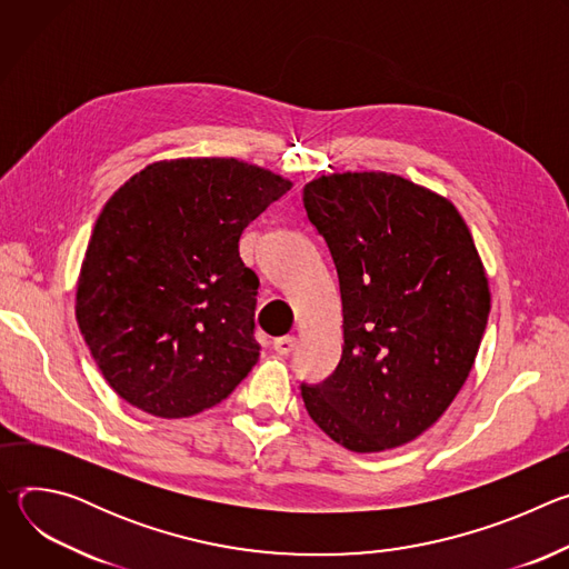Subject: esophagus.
<instances>
[{
    "label": "esophagus",
    "instance_id": "obj_1",
    "mask_svg": "<svg viewBox=\"0 0 569 569\" xmlns=\"http://www.w3.org/2000/svg\"><path fill=\"white\" fill-rule=\"evenodd\" d=\"M295 347H297V340H295L292 336H283V338H277V340L272 342V349H274L279 356H290V353L295 351Z\"/></svg>",
    "mask_w": 569,
    "mask_h": 569
}]
</instances>
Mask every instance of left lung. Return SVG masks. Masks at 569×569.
I'll list each match as a JSON object with an SVG mask.
<instances>
[{"instance_id": "8db88e82", "label": "left lung", "mask_w": 569, "mask_h": 569, "mask_svg": "<svg viewBox=\"0 0 569 569\" xmlns=\"http://www.w3.org/2000/svg\"><path fill=\"white\" fill-rule=\"evenodd\" d=\"M303 209L340 279L336 371L301 382L310 419L353 452L423 435L463 387L491 292L472 236L446 198L391 173H333Z\"/></svg>"}]
</instances>
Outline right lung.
<instances>
[{
	"label": "right lung",
	"mask_w": 569,
	"mask_h": 569,
	"mask_svg": "<svg viewBox=\"0 0 569 569\" xmlns=\"http://www.w3.org/2000/svg\"><path fill=\"white\" fill-rule=\"evenodd\" d=\"M290 187L233 157H189L146 167L108 200L76 319L126 402L159 419L193 417L250 373L259 277L238 240Z\"/></svg>",
	"instance_id": "add662e5"
}]
</instances>
